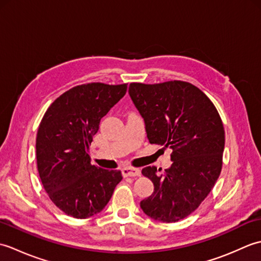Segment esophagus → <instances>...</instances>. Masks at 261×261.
Instances as JSON below:
<instances>
[{
    "mask_svg": "<svg viewBox=\"0 0 261 261\" xmlns=\"http://www.w3.org/2000/svg\"><path fill=\"white\" fill-rule=\"evenodd\" d=\"M123 177H134V176H140L141 171L138 168H132V167H125L121 170Z\"/></svg>",
    "mask_w": 261,
    "mask_h": 261,
    "instance_id": "obj_1",
    "label": "esophagus"
}]
</instances>
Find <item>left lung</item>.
Segmentation results:
<instances>
[{"mask_svg":"<svg viewBox=\"0 0 261 261\" xmlns=\"http://www.w3.org/2000/svg\"><path fill=\"white\" fill-rule=\"evenodd\" d=\"M129 94L145 120L149 142L173 149V164L164 174L154 166L142 169L153 193L140 206L154 220L177 222L201 205L221 174L222 120L212 101L187 82L131 83Z\"/></svg>","mask_w":261,"mask_h":261,"instance_id":"obj_1","label":"left lung"}]
</instances>
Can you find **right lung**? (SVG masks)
I'll use <instances>...</instances> for the list:
<instances>
[{"label": "right lung", "mask_w": 261, "mask_h": 261, "mask_svg": "<svg viewBox=\"0 0 261 261\" xmlns=\"http://www.w3.org/2000/svg\"><path fill=\"white\" fill-rule=\"evenodd\" d=\"M126 85H77L55 99L39 124V176L49 198L65 214L86 219L101 212L122 179L120 170L92 165L87 151L101 119L124 96Z\"/></svg>", "instance_id": "right-lung-1"}]
</instances>
